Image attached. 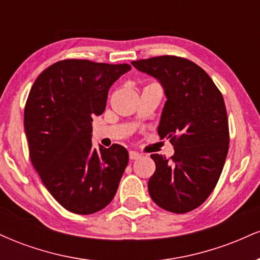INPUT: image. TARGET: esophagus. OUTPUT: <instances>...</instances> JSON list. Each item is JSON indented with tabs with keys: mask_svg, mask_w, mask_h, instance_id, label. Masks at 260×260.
Wrapping results in <instances>:
<instances>
[{
	"mask_svg": "<svg viewBox=\"0 0 260 260\" xmlns=\"http://www.w3.org/2000/svg\"><path fill=\"white\" fill-rule=\"evenodd\" d=\"M140 156H142V155H140L139 153H137V151H133V150L129 151V159L131 160H137V159H139Z\"/></svg>",
	"mask_w": 260,
	"mask_h": 260,
	"instance_id": "esophagus-1",
	"label": "esophagus"
}]
</instances>
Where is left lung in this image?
Wrapping results in <instances>:
<instances>
[{"label": "left lung", "instance_id": "left-lung-1", "mask_svg": "<svg viewBox=\"0 0 260 260\" xmlns=\"http://www.w3.org/2000/svg\"><path fill=\"white\" fill-rule=\"evenodd\" d=\"M153 76L168 98L157 133L174 145L171 159L151 154L154 175L148 182L151 199L165 210L184 214L211 194L229 151L225 101L213 79L194 62L177 56L133 61Z\"/></svg>", "mask_w": 260, "mask_h": 260}]
</instances>
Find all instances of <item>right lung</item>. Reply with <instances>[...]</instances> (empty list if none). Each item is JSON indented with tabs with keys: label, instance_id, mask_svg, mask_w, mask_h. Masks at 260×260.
Listing matches in <instances>:
<instances>
[{
	"label": "right lung",
	"instance_id": "obj_1",
	"mask_svg": "<svg viewBox=\"0 0 260 260\" xmlns=\"http://www.w3.org/2000/svg\"><path fill=\"white\" fill-rule=\"evenodd\" d=\"M127 63L63 59L32 84L24 109L29 155L44 186L68 211L89 215L110 204L128 164L122 145L91 144V122L105 111L110 86Z\"/></svg>",
	"mask_w": 260,
	"mask_h": 260
}]
</instances>
